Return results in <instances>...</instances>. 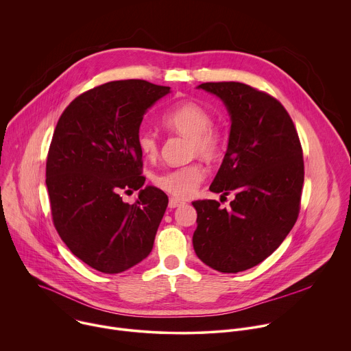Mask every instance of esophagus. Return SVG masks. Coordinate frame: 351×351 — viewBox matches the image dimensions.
<instances>
[{"label": "esophagus", "mask_w": 351, "mask_h": 351, "mask_svg": "<svg viewBox=\"0 0 351 351\" xmlns=\"http://www.w3.org/2000/svg\"><path fill=\"white\" fill-rule=\"evenodd\" d=\"M182 204H184V202L180 200V199H177V197H170V200H169V207H170V208L181 207Z\"/></svg>", "instance_id": "34e87169"}]
</instances>
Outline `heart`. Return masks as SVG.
<instances>
[{
  "label": "heart",
  "mask_w": 351,
  "mask_h": 351,
  "mask_svg": "<svg viewBox=\"0 0 351 351\" xmlns=\"http://www.w3.org/2000/svg\"><path fill=\"white\" fill-rule=\"evenodd\" d=\"M162 125L174 133L189 138L191 155H197L206 160H214L219 156L223 138L221 132L213 126L210 112L200 104L184 100L171 106L162 115ZM137 147L143 156L152 159L158 155L159 140L151 130H140L137 134ZM204 178V170L199 163H191L182 167L163 171L155 177V184L181 199L192 196Z\"/></svg>",
  "instance_id": "b5f03b06"
}]
</instances>
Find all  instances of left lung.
Wrapping results in <instances>:
<instances>
[{
	"instance_id": "obj_1",
	"label": "left lung",
	"mask_w": 351,
	"mask_h": 351,
	"mask_svg": "<svg viewBox=\"0 0 351 351\" xmlns=\"http://www.w3.org/2000/svg\"><path fill=\"white\" fill-rule=\"evenodd\" d=\"M217 96L230 117L228 149L210 191L234 195L230 208L196 200L193 250L214 270L237 273L271 255L296 222L304 178L300 141L274 97L240 82L197 86Z\"/></svg>"
}]
</instances>
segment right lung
<instances>
[{"label":"right lung","mask_w":351,"mask_h":351,"mask_svg":"<svg viewBox=\"0 0 351 351\" xmlns=\"http://www.w3.org/2000/svg\"><path fill=\"white\" fill-rule=\"evenodd\" d=\"M169 86L114 81L78 96L62 114L47 160L55 228L90 267L115 274L145 259L166 211V193L143 186L137 134ZM138 190L133 204L120 192Z\"/></svg>","instance_id":"obj_1"}]
</instances>
